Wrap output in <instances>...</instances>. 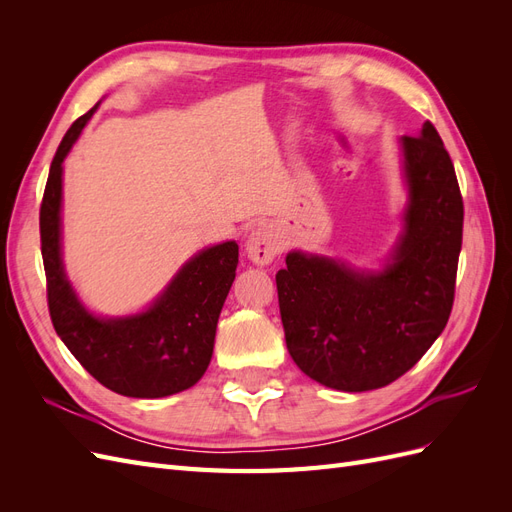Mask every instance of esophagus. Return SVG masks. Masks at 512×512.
I'll list each match as a JSON object with an SVG mask.
<instances>
[{"label":"esophagus","instance_id":"34e87169","mask_svg":"<svg viewBox=\"0 0 512 512\" xmlns=\"http://www.w3.org/2000/svg\"><path fill=\"white\" fill-rule=\"evenodd\" d=\"M280 235L271 224H258L245 239V254L256 265H269L280 252Z\"/></svg>","mask_w":512,"mask_h":512}]
</instances>
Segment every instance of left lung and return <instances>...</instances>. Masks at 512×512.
Segmentation results:
<instances>
[{
  "mask_svg": "<svg viewBox=\"0 0 512 512\" xmlns=\"http://www.w3.org/2000/svg\"><path fill=\"white\" fill-rule=\"evenodd\" d=\"M397 143L408 203L384 265L292 250L275 275L292 361L329 389L363 393L404 376L453 309L463 235L455 166L429 121Z\"/></svg>",
  "mask_w": 512,
  "mask_h": 512,
  "instance_id": "8db88e82",
  "label": "left lung"
}]
</instances>
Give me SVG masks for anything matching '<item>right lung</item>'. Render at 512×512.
<instances>
[{
    "instance_id": "add662e5",
    "label": "right lung",
    "mask_w": 512,
    "mask_h": 512,
    "mask_svg": "<svg viewBox=\"0 0 512 512\" xmlns=\"http://www.w3.org/2000/svg\"><path fill=\"white\" fill-rule=\"evenodd\" d=\"M100 102L76 119L51 162L40 207L46 297L61 342L91 376L119 395L156 399L194 386L211 363L215 329L235 282L239 245L224 241L194 254L143 312L98 316L70 284L61 258L64 160Z\"/></svg>"
}]
</instances>
